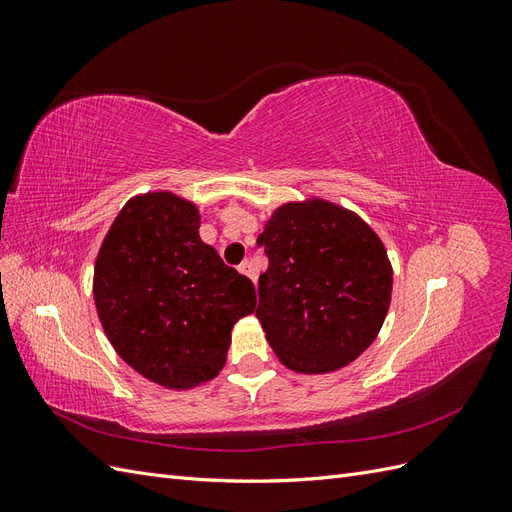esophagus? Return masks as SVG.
Masks as SVG:
<instances>
[{
	"mask_svg": "<svg viewBox=\"0 0 512 512\" xmlns=\"http://www.w3.org/2000/svg\"><path fill=\"white\" fill-rule=\"evenodd\" d=\"M239 273L245 275V277H250L252 282H256V273H254V267H252L250 260H243V262H241V265H239Z\"/></svg>",
	"mask_w": 512,
	"mask_h": 512,
	"instance_id": "34e87169",
	"label": "esophagus"
}]
</instances>
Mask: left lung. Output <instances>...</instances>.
Wrapping results in <instances>:
<instances>
[{"label": "left lung", "mask_w": 512, "mask_h": 512, "mask_svg": "<svg viewBox=\"0 0 512 512\" xmlns=\"http://www.w3.org/2000/svg\"><path fill=\"white\" fill-rule=\"evenodd\" d=\"M256 245V316L269 346L297 374H331L374 344L389 314L393 267L359 213L318 196L273 209Z\"/></svg>", "instance_id": "obj_1"}]
</instances>
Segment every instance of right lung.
Masks as SVG:
<instances>
[{"instance_id":"right-lung-1","label":"right lung","mask_w":512,"mask_h":512,"mask_svg":"<svg viewBox=\"0 0 512 512\" xmlns=\"http://www.w3.org/2000/svg\"><path fill=\"white\" fill-rule=\"evenodd\" d=\"M200 211L170 190L132 196L94 265V301L115 352L168 391L220 374L232 327L254 314L256 290L198 235Z\"/></svg>"}]
</instances>
